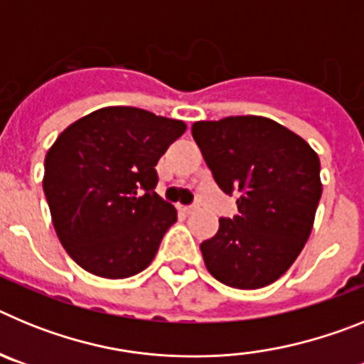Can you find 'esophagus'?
Here are the masks:
<instances>
[{
  "mask_svg": "<svg viewBox=\"0 0 364 364\" xmlns=\"http://www.w3.org/2000/svg\"><path fill=\"white\" fill-rule=\"evenodd\" d=\"M195 210H197L195 205H178V211H182V213H186V215L193 213Z\"/></svg>",
  "mask_w": 364,
  "mask_h": 364,
  "instance_id": "1",
  "label": "esophagus"
}]
</instances>
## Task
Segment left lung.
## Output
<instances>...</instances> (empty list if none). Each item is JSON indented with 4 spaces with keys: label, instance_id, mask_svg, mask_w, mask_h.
Returning <instances> with one entry per match:
<instances>
[{
    "label": "left lung",
    "instance_id": "8db88e82",
    "mask_svg": "<svg viewBox=\"0 0 364 364\" xmlns=\"http://www.w3.org/2000/svg\"><path fill=\"white\" fill-rule=\"evenodd\" d=\"M191 131L218 188L239 195V215L220 218L217 235L200 244L205 268L231 288H264L310 237L323 193L319 156L266 117L195 122Z\"/></svg>",
    "mask_w": 364,
    "mask_h": 364
}]
</instances>
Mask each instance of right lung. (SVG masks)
I'll return each mask as SVG.
<instances>
[{
    "label": "right lung",
    "instance_id": "obj_1",
    "mask_svg": "<svg viewBox=\"0 0 364 364\" xmlns=\"http://www.w3.org/2000/svg\"><path fill=\"white\" fill-rule=\"evenodd\" d=\"M182 120L111 105L70 124L45 156L43 191L70 259L104 279L133 277L153 262L176 222L154 188V166L182 136Z\"/></svg>",
    "mask_w": 364,
    "mask_h": 364
}]
</instances>
